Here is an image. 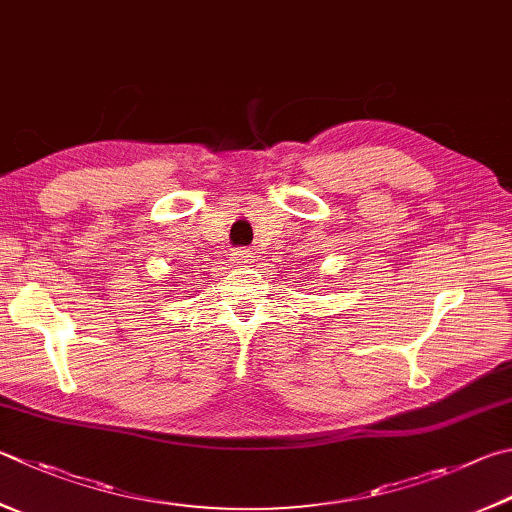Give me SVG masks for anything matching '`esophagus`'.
I'll use <instances>...</instances> for the list:
<instances>
[{"label": "esophagus", "instance_id": "esophagus-1", "mask_svg": "<svg viewBox=\"0 0 512 512\" xmlns=\"http://www.w3.org/2000/svg\"><path fill=\"white\" fill-rule=\"evenodd\" d=\"M253 257L248 248H237L235 253H232V264H248V259Z\"/></svg>", "mask_w": 512, "mask_h": 512}]
</instances>
